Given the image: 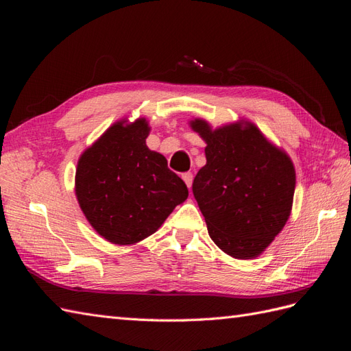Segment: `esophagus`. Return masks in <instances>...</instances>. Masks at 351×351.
<instances>
[{
  "label": "esophagus",
  "mask_w": 351,
  "mask_h": 351,
  "mask_svg": "<svg viewBox=\"0 0 351 351\" xmlns=\"http://www.w3.org/2000/svg\"><path fill=\"white\" fill-rule=\"evenodd\" d=\"M182 178L184 180V183H186V186L190 189L192 187V183H193V174L192 173H184L183 176H182Z\"/></svg>",
  "instance_id": "obj_1"
}]
</instances>
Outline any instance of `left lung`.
Instances as JSON below:
<instances>
[{
  "instance_id": "obj_1",
  "label": "left lung",
  "mask_w": 351,
  "mask_h": 351,
  "mask_svg": "<svg viewBox=\"0 0 351 351\" xmlns=\"http://www.w3.org/2000/svg\"><path fill=\"white\" fill-rule=\"evenodd\" d=\"M189 124L206 143V164L193 180V195L209 237L234 259L258 258L290 218L291 158L247 120L217 129L204 119Z\"/></svg>"
}]
</instances>
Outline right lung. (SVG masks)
Segmentation results:
<instances>
[{"label": "right lung", "instance_id": "obj_1", "mask_svg": "<svg viewBox=\"0 0 351 351\" xmlns=\"http://www.w3.org/2000/svg\"><path fill=\"white\" fill-rule=\"evenodd\" d=\"M145 117L115 121L77 161L74 192L92 228L110 243H139L187 199L184 182L146 146Z\"/></svg>", "mask_w": 351, "mask_h": 351}]
</instances>
